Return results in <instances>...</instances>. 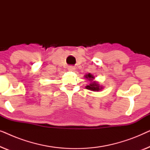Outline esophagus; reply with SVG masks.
Segmentation results:
<instances>
[{
  "label": "esophagus",
  "mask_w": 150,
  "mask_h": 150,
  "mask_svg": "<svg viewBox=\"0 0 150 150\" xmlns=\"http://www.w3.org/2000/svg\"><path fill=\"white\" fill-rule=\"evenodd\" d=\"M75 67H74V66H69V67H68V70L69 71H74L75 70Z\"/></svg>",
  "instance_id": "1"
}]
</instances>
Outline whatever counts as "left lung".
<instances>
[{"mask_svg": "<svg viewBox=\"0 0 150 150\" xmlns=\"http://www.w3.org/2000/svg\"><path fill=\"white\" fill-rule=\"evenodd\" d=\"M85 78H86V79H88L90 82H91L89 85H87L85 87L87 89L91 90V91H98L102 89V86H100L98 82L93 81L94 79V76L90 73L88 74H86L85 76Z\"/></svg>", "mask_w": 150, "mask_h": 150, "instance_id": "left-lung-1", "label": "left lung"}]
</instances>
